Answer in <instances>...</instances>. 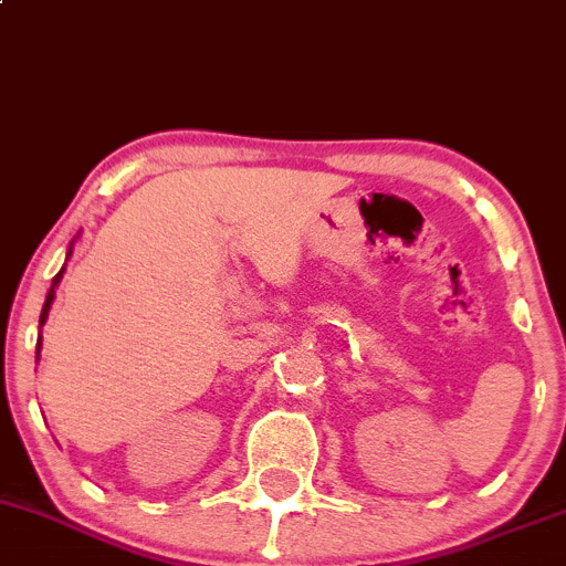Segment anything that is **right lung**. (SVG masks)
Returning <instances> with one entry per match:
<instances>
[{
  "label": "right lung",
  "mask_w": 566,
  "mask_h": 566,
  "mask_svg": "<svg viewBox=\"0 0 566 566\" xmlns=\"http://www.w3.org/2000/svg\"><path fill=\"white\" fill-rule=\"evenodd\" d=\"M72 245H74V240H72ZM72 245H69V251H66V259L72 256ZM63 272H66V264H63L61 270H59V275L53 277V285H50L48 296H44V304H42V315H40V336H36V360H40V350H42V326H44V321H48V315H50V307H53V300H55V289H59V283H61Z\"/></svg>",
  "instance_id": "1"
}]
</instances>
